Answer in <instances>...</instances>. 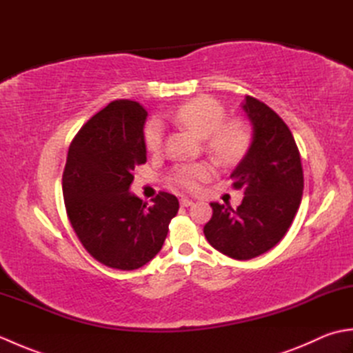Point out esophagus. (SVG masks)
<instances>
[{
	"label": "esophagus",
	"instance_id": "esophagus-1",
	"mask_svg": "<svg viewBox=\"0 0 353 353\" xmlns=\"http://www.w3.org/2000/svg\"><path fill=\"white\" fill-rule=\"evenodd\" d=\"M181 205L185 206V208H188V206H192V205H194V201H192L191 199L183 197V199H181Z\"/></svg>",
	"mask_w": 353,
	"mask_h": 353
}]
</instances>
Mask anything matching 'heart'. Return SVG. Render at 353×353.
Instances as JSON below:
<instances>
[{
	"mask_svg": "<svg viewBox=\"0 0 353 353\" xmlns=\"http://www.w3.org/2000/svg\"><path fill=\"white\" fill-rule=\"evenodd\" d=\"M226 112L211 97H197L182 104L171 115L172 121L181 124L206 139L208 152L223 163H234L241 159L250 145V132L239 121H224ZM144 141L148 152L157 153L163 144V125L157 119L150 121L144 129ZM211 163H185L177 167L174 182L186 191H196L201 182L214 176Z\"/></svg>",
	"mask_w": 353,
	"mask_h": 353,
	"instance_id": "heart-1",
	"label": "heart"
}]
</instances>
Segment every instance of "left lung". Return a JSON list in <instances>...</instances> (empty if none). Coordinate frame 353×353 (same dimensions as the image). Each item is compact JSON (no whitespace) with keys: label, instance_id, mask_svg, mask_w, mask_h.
<instances>
[{"label":"left lung","instance_id":"1","mask_svg":"<svg viewBox=\"0 0 353 353\" xmlns=\"http://www.w3.org/2000/svg\"><path fill=\"white\" fill-rule=\"evenodd\" d=\"M241 108L252 124V141L230 177L244 199L236 209L211 203L214 214L203 232L214 249L245 261L268 252L287 234L301 206L303 171L282 118L250 95Z\"/></svg>","mask_w":353,"mask_h":353}]
</instances>
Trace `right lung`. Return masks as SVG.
<instances>
[{
    "label": "right lung",
    "mask_w": 353,
    "mask_h": 353,
    "mask_svg": "<svg viewBox=\"0 0 353 353\" xmlns=\"http://www.w3.org/2000/svg\"><path fill=\"white\" fill-rule=\"evenodd\" d=\"M147 110L117 100L94 115L71 142L62 188L80 243L101 264L137 270L161 252L179 200L159 192L153 205L130 192L134 167L147 162Z\"/></svg>",
    "instance_id": "add662e5"
}]
</instances>
